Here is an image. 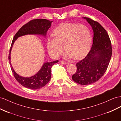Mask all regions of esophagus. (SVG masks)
Instances as JSON below:
<instances>
[{
    "mask_svg": "<svg viewBox=\"0 0 121 121\" xmlns=\"http://www.w3.org/2000/svg\"><path fill=\"white\" fill-rule=\"evenodd\" d=\"M60 62H61V64H64V65H67V64H69V63H68L65 62L63 61H60Z\"/></svg>",
    "mask_w": 121,
    "mask_h": 121,
    "instance_id": "1",
    "label": "esophagus"
}]
</instances>
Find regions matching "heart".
I'll return each instance as SVG.
<instances>
[{
  "label": "heart",
  "mask_w": 121,
  "mask_h": 121,
  "mask_svg": "<svg viewBox=\"0 0 121 121\" xmlns=\"http://www.w3.org/2000/svg\"><path fill=\"white\" fill-rule=\"evenodd\" d=\"M52 35L54 37L48 39L47 48L49 55L54 58L59 56L65 48L67 57L80 59L87 53L91 48V32L84 25L62 23L55 29Z\"/></svg>",
  "instance_id": "1"
}]
</instances>
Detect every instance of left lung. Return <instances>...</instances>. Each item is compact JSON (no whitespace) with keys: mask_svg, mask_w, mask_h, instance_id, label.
I'll return each mask as SVG.
<instances>
[{"mask_svg":"<svg viewBox=\"0 0 121 121\" xmlns=\"http://www.w3.org/2000/svg\"><path fill=\"white\" fill-rule=\"evenodd\" d=\"M91 26L94 32L93 43L87 55L76 64V73L72 79L82 85L94 83L103 76L112 55L111 41L106 30L91 18L83 17Z\"/></svg>","mask_w":121,"mask_h":121,"instance_id":"left-lung-1","label":"left lung"}]
</instances>
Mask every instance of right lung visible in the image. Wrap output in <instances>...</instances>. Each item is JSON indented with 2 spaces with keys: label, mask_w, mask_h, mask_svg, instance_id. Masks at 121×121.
I'll list each match as a JSON object with an SVG mask.
<instances>
[{
  "label": "right lung",
  "mask_w": 121,
  "mask_h": 121,
  "mask_svg": "<svg viewBox=\"0 0 121 121\" xmlns=\"http://www.w3.org/2000/svg\"><path fill=\"white\" fill-rule=\"evenodd\" d=\"M45 19H36L30 20L28 23L24 24L14 37L11 46L9 59L11 64V70L14 76L20 84L26 88L31 89H37L43 87L49 81L51 78L52 67L54 64L58 62V60L43 64L39 72L30 77H23L19 76L15 72L11 63V52L15 41L18 37L26 35H40L46 36L48 30L51 27L52 22Z\"/></svg>",
  "instance_id": "add662e5"
}]
</instances>
